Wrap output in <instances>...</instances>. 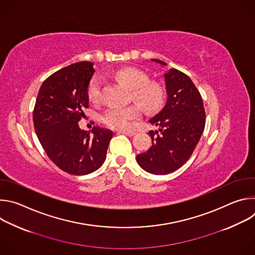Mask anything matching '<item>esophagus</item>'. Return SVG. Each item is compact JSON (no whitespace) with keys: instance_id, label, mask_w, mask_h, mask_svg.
Segmentation results:
<instances>
[{"instance_id":"esophagus-1","label":"esophagus","mask_w":255,"mask_h":255,"mask_svg":"<svg viewBox=\"0 0 255 255\" xmlns=\"http://www.w3.org/2000/svg\"><path fill=\"white\" fill-rule=\"evenodd\" d=\"M118 133H122V134H125L127 136H134L136 134V131H133V130H122V131H118Z\"/></svg>"}]
</instances>
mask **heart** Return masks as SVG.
I'll use <instances>...</instances> for the list:
<instances>
[{"instance_id":"b5f03b06","label":"heart","mask_w":255,"mask_h":255,"mask_svg":"<svg viewBox=\"0 0 255 255\" xmlns=\"http://www.w3.org/2000/svg\"><path fill=\"white\" fill-rule=\"evenodd\" d=\"M116 80L132 91V98L142 106L145 110L152 112L163 103L164 93L162 88L157 84L147 83V76L135 68H125L119 70ZM101 80L94 78L88 87V97L91 102L98 103L100 100ZM141 115V109L137 105L129 107H111L102 115V121L110 128L125 129L130 126L131 122L138 119Z\"/></svg>"}]
</instances>
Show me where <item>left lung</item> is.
<instances>
[{
	"label": "left lung",
	"mask_w": 255,
	"mask_h": 255,
	"mask_svg": "<svg viewBox=\"0 0 255 255\" xmlns=\"http://www.w3.org/2000/svg\"><path fill=\"white\" fill-rule=\"evenodd\" d=\"M161 66L166 63L151 59ZM166 102L162 110L149 119L157 130L149 131L152 145L136 156L139 166L153 174H167L192 155L205 128L202 97L192 80L175 68L163 74Z\"/></svg>",
	"instance_id": "8db88e82"
}]
</instances>
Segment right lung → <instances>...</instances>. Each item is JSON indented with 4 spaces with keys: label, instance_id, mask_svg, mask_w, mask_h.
Returning a JSON list of instances; mask_svg holds the SVG:
<instances>
[{
    "label": "right lung",
    "instance_id": "right-lung-1",
    "mask_svg": "<svg viewBox=\"0 0 255 255\" xmlns=\"http://www.w3.org/2000/svg\"><path fill=\"white\" fill-rule=\"evenodd\" d=\"M94 63L81 61L63 67L40 87L33 121L48 157L63 171L85 175L102 166L113 131L94 127L83 130L79 121L89 107L88 87Z\"/></svg>",
    "mask_w": 255,
    "mask_h": 255
}]
</instances>
